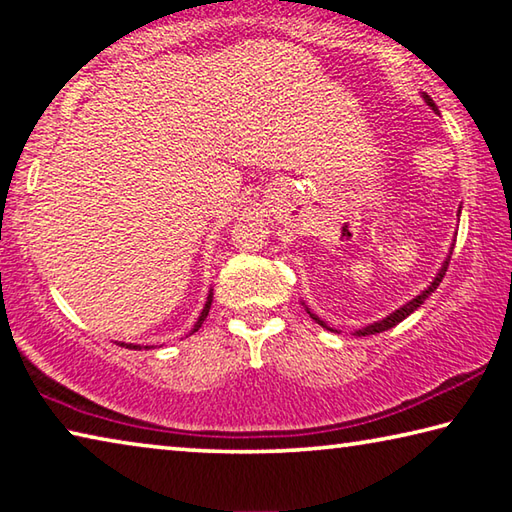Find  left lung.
I'll return each mask as SVG.
<instances>
[{
  "label": "left lung",
  "instance_id": "1",
  "mask_svg": "<svg viewBox=\"0 0 512 512\" xmlns=\"http://www.w3.org/2000/svg\"><path fill=\"white\" fill-rule=\"evenodd\" d=\"M424 97V101H427V106L431 108V110H438L436 108V103L431 101V97L429 94H422ZM458 214H461V210H458ZM452 250H454V244H452V248H449V255L445 257V262H443V266H440V271L436 273V277H433L431 280V284L427 289H424L422 293H418V296H415L413 300H409L406 302V305H402L400 309H395L393 314H388L386 318H381V320H377V323H370V325H366V327H361V329H354V336H370V334H379V332H386V329H391V327H395L397 323H402L404 318H409L415 309L418 307H422L424 305V300H427L433 291L438 289V284L443 282V277H445V271H447V266H449V259H452ZM302 305H305V302H302ZM305 309H307V314L316 320V323L320 325V327H325V329H329V332H336V334H341V329H336V327H329L323 318H318L314 311H309V307L305 305Z\"/></svg>",
  "mask_w": 512,
  "mask_h": 512
}]
</instances>
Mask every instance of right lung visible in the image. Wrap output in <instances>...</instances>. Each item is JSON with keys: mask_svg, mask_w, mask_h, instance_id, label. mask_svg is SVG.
<instances>
[{"mask_svg": "<svg viewBox=\"0 0 512 512\" xmlns=\"http://www.w3.org/2000/svg\"><path fill=\"white\" fill-rule=\"evenodd\" d=\"M210 307H212V289H210V293H207V300H205V307H203V311H201V316H198V320L194 323V327H192V332L189 334H194V332H198V327L203 325V320L207 318V314H210ZM117 345H121V348H128V350H142V348H146L149 350L151 345H135V343H117Z\"/></svg>", "mask_w": 512, "mask_h": 512, "instance_id": "1", "label": "right lung"}]
</instances>
